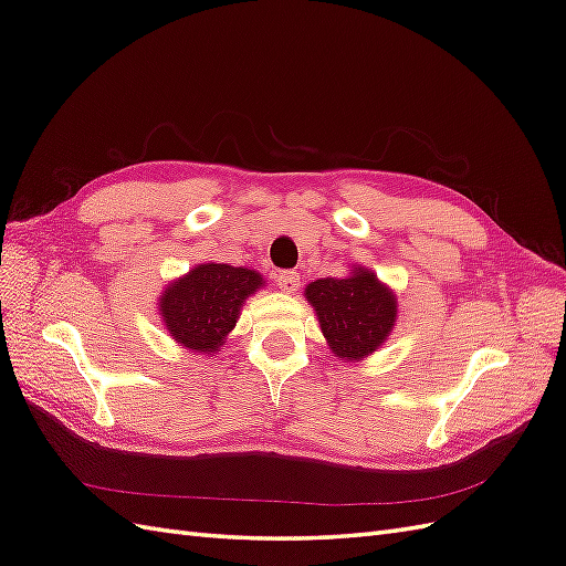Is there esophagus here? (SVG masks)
<instances>
[{
  "mask_svg": "<svg viewBox=\"0 0 566 566\" xmlns=\"http://www.w3.org/2000/svg\"><path fill=\"white\" fill-rule=\"evenodd\" d=\"M276 285L283 290V293H293L300 285V276L297 271H279L276 273Z\"/></svg>",
  "mask_w": 566,
  "mask_h": 566,
  "instance_id": "obj_1",
  "label": "esophagus"
}]
</instances>
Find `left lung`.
Returning a JSON list of instances; mask_svg holds the SVG:
<instances>
[{"label": "left lung", "mask_w": 566, "mask_h": 566, "mask_svg": "<svg viewBox=\"0 0 566 566\" xmlns=\"http://www.w3.org/2000/svg\"><path fill=\"white\" fill-rule=\"evenodd\" d=\"M306 300L339 361H356L378 349L397 318V300L366 269L349 279H321L306 285Z\"/></svg>", "instance_id": "obj_1"}]
</instances>
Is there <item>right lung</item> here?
Here are the masks:
<instances>
[{
  "label": "right lung",
  "mask_w": 566,
  "mask_h": 566,
  "mask_svg": "<svg viewBox=\"0 0 566 566\" xmlns=\"http://www.w3.org/2000/svg\"><path fill=\"white\" fill-rule=\"evenodd\" d=\"M264 281L256 271L229 264H200L160 297V314L181 347L217 352L233 331L238 312Z\"/></svg>",
  "instance_id": "1"
}]
</instances>
